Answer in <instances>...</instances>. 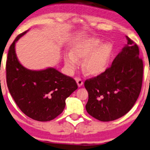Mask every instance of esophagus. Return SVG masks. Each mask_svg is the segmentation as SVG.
Listing matches in <instances>:
<instances>
[{
  "label": "esophagus",
  "mask_w": 150,
  "mask_h": 150,
  "mask_svg": "<svg viewBox=\"0 0 150 150\" xmlns=\"http://www.w3.org/2000/svg\"><path fill=\"white\" fill-rule=\"evenodd\" d=\"M75 80L77 81V86L79 87H80L82 86L83 84V81L81 80L80 78H75Z\"/></svg>",
  "instance_id": "obj_1"
}]
</instances>
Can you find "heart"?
<instances>
[{
    "label": "heart",
    "mask_w": 150,
    "mask_h": 150,
    "mask_svg": "<svg viewBox=\"0 0 150 150\" xmlns=\"http://www.w3.org/2000/svg\"><path fill=\"white\" fill-rule=\"evenodd\" d=\"M97 37H86L75 43L71 52L66 53L64 62L70 71L78 67L79 60H83L82 69L86 75L98 76L107 71L111 63L113 47L110 43H103Z\"/></svg>",
    "instance_id": "heart-1"
}]
</instances>
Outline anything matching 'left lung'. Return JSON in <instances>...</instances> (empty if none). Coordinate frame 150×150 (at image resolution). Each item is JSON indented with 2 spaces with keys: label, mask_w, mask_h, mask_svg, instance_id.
Returning <instances> with one entry per match:
<instances>
[{
  "label": "left lung",
  "mask_w": 150,
  "mask_h": 150,
  "mask_svg": "<svg viewBox=\"0 0 150 150\" xmlns=\"http://www.w3.org/2000/svg\"><path fill=\"white\" fill-rule=\"evenodd\" d=\"M127 44L115 57L105 73L86 79L88 93L86 111L98 120L108 122L120 118L130 111L141 93L143 64L139 49L126 36Z\"/></svg>",
  "instance_id": "1"
}]
</instances>
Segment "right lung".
Here are the masks:
<instances>
[{
	"label": "right lung",
	"mask_w": 150,
	"mask_h": 150,
	"mask_svg": "<svg viewBox=\"0 0 150 150\" xmlns=\"http://www.w3.org/2000/svg\"><path fill=\"white\" fill-rule=\"evenodd\" d=\"M17 37L9 47L6 62L7 84L11 96L21 111L37 121H50L61 114L65 100L77 88L75 79L54 68L33 71L18 61L15 51Z\"/></svg>",
	"instance_id": "add662e5"
}]
</instances>
